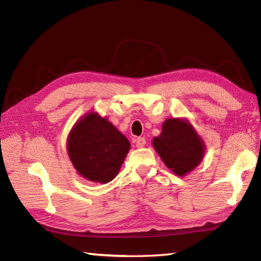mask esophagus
I'll return each mask as SVG.
<instances>
[{"mask_svg":"<svg viewBox=\"0 0 261 261\" xmlns=\"http://www.w3.org/2000/svg\"><path fill=\"white\" fill-rule=\"evenodd\" d=\"M146 145V139L145 138H137L136 139V146L138 148H141Z\"/></svg>","mask_w":261,"mask_h":261,"instance_id":"esophagus-1","label":"esophagus"}]
</instances>
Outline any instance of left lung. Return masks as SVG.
<instances>
[{
  "mask_svg": "<svg viewBox=\"0 0 261 261\" xmlns=\"http://www.w3.org/2000/svg\"><path fill=\"white\" fill-rule=\"evenodd\" d=\"M152 143L165 165L179 176L190 173L204 156L203 140L184 120H166L162 134Z\"/></svg>",
  "mask_w": 261,
  "mask_h": 261,
  "instance_id": "1",
  "label": "left lung"
}]
</instances>
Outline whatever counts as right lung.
<instances>
[{
    "mask_svg": "<svg viewBox=\"0 0 261 261\" xmlns=\"http://www.w3.org/2000/svg\"><path fill=\"white\" fill-rule=\"evenodd\" d=\"M67 149L71 163L83 177L105 184L118 175L130 142L107 119L88 113L74 125Z\"/></svg>",
    "mask_w": 261,
    "mask_h": 261,
    "instance_id": "right-lung-1",
    "label": "right lung"
}]
</instances>
